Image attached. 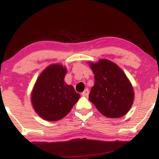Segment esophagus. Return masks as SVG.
<instances>
[{
    "mask_svg": "<svg viewBox=\"0 0 159 159\" xmlns=\"http://www.w3.org/2000/svg\"><path fill=\"white\" fill-rule=\"evenodd\" d=\"M89 95V90L88 89H86V90L84 91L83 93H81V96H85V97H87Z\"/></svg>",
    "mask_w": 159,
    "mask_h": 159,
    "instance_id": "obj_1",
    "label": "esophagus"
}]
</instances>
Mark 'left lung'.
<instances>
[{"label": "left lung", "mask_w": 159, "mask_h": 159, "mask_svg": "<svg viewBox=\"0 0 159 159\" xmlns=\"http://www.w3.org/2000/svg\"><path fill=\"white\" fill-rule=\"evenodd\" d=\"M89 63L95 78L89 94L90 101L107 117L118 118L126 114L134 101V90L123 71L107 59Z\"/></svg>", "instance_id": "1"}]
</instances>
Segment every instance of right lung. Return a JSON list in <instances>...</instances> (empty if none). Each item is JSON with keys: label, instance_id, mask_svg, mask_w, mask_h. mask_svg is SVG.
Masks as SVG:
<instances>
[{"label": "right lung", "instance_id": "obj_1", "mask_svg": "<svg viewBox=\"0 0 159 159\" xmlns=\"http://www.w3.org/2000/svg\"><path fill=\"white\" fill-rule=\"evenodd\" d=\"M66 68L52 64L36 80L31 94L32 105L39 116L47 121H57L69 114L80 94L65 83Z\"/></svg>", "mask_w": 159, "mask_h": 159}]
</instances>
